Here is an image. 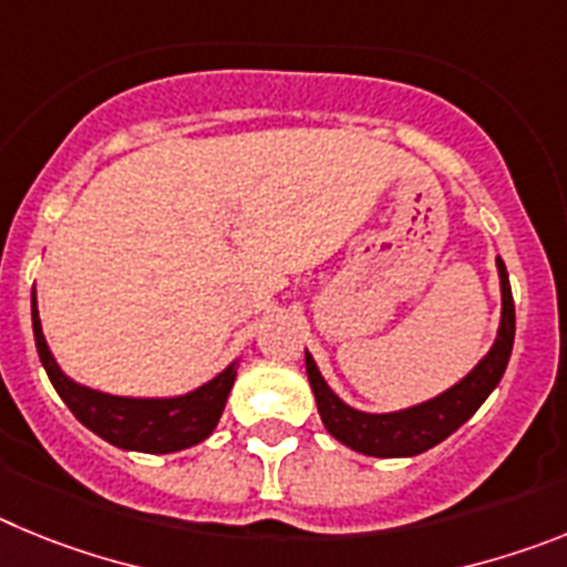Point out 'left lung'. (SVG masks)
Listing matches in <instances>:
<instances>
[{
  "label": "left lung",
  "mask_w": 567,
  "mask_h": 567,
  "mask_svg": "<svg viewBox=\"0 0 567 567\" xmlns=\"http://www.w3.org/2000/svg\"><path fill=\"white\" fill-rule=\"evenodd\" d=\"M497 275L499 300H503L499 303L497 338L465 378H460L445 392L434 394L423 403L405 405L398 412H360L329 389L307 349L309 385H312L315 403H318L327 432L346 449L369 454V457H414V454H423L443 443L445 437H452L460 425L485 403V398L497 389L505 374V365H508L511 349H514V298H511L503 258H497Z\"/></svg>",
  "instance_id": "1"
}]
</instances>
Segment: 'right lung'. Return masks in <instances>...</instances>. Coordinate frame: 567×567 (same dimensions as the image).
I'll return each mask as SVG.
<instances>
[{
	"instance_id": "add662e5",
	"label": "right lung",
	"mask_w": 567,
	"mask_h": 567,
	"mask_svg": "<svg viewBox=\"0 0 567 567\" xmlns=\"http://www.w3.org/2000/svg\"><path fill=\"white\" fill-rule=\"evenodd\" d=\"M30 318H33V338H37V352L42 360L50 383L59 392V398L68 403V409L76 414L82 425L90 432L107 440L115 449L144 454H173L198 445L215 432L221 420L224 405L233 392L235 374H238V360L215 374L213 380L202 383L187 394H173V398H122V394H107L90 385L76 383L73 378L59 369L56 358L50 352L48 340L39 320L37 287L30 298Z\"/></svg>"
}]
</instances>
